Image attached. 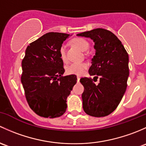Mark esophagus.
<instances>
[{"mask_svg":"<svg viewBox=\"0 0 146 146\" xmlns=\"http://www.w3.org/2000/svg\"><path fill=\"white\" fill-rule=\"evenodd\" d=\"M80 79H81L80 76H77V82H79V81H80Z\"/></svg>","mask_w":146,"mask_h":146,"instance_id":"esophagus-1","label":"esophagus"}]
</instances>
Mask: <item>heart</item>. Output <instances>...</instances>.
Instances as JSON below:
<instances>
[{
  "label": "heart",
  "mask_w": 146,
  "mask_h": 146,
  "mask_svg": "<svg viewBox=\"0 0 146 146\" xmlns=\"http://www.w3.org/2000/svg\"><path fill=\"white\" fill-rule=\"evenodd\" d=\"M72 43L74 46L79 48L80 50L85 51L88 50L89 48V43L87 40L83 38H75L72 40ZM60 58L62 62H66L67 61V54H66L65 45H61L59 48ZM88 64L86 62H73L67 66L66 68V72L69 74H74L81 76L84 73V70L88 67Z\"/></svg>",
  "instance_id": "b5f03b06"
}]
</instances>
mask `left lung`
Returning a JSON list of instances; mask_svg holds the SVG:
<instances>
[{
    "instance_id": "left-lung-1",
    "label": "left lung",
    "mask_w": 146,
    "mask_h": 146,
    "mask_svg": "<svg viewBox=\"0 0 146 146\" xmlns=\"http://www.w3.org/2000/svg\"><path fill=\"white\" fill-rule=\"evenodd\" d=\"M77 36L92 39L96 50L88 70L94 79H80L84 87L83 109L90 116H107L116 109L127 89L129 55L117 37L108 30L98 28ZM98 78L100 81L96 84Z\"/></svg>"
}]
</instances>
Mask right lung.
<instances>
[{"mask_svg":"<svg viewBox=\"0 0 146 146\" xmlns=\"http://www.w3.org/2000/svg\"><path fill=\"white\" fill-rule=\"evenodd\" d=\"M70 34L49 32L27 46L22 62L21 82L30 108L40 117L62 116L76 76H63L59 48Z\"/></svg>","mask_w":146,"mask_h":146,"instance_id":"right-lung-1","label":"right lung"}]
</instances>
